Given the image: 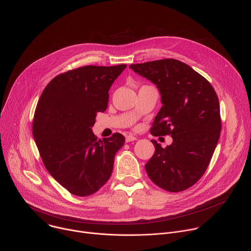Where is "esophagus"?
Segmentation results:
<instances>
[{
  "instance_id": "34e87169",
  "label": "esophagus",
  "mask_w": 251,
  "mask_h": 251,
  "mask_svg": "<svg viewBox=\"0 0 251 251\" xmlns=\"http://www.w3.org/2000/svg\"><path fill=\"white\" fill-rule=\"evenodd\" d=\"M137 140V138L135 137V136H133V135H128V136H126V142L128 143V142H132V141H136Z\"/></svg>"
}]
</instances>
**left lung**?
Instances as JSON below:
<instances>
[{
    "instance_id": "8db88e82",
    "label": "left lung",
    "mask_w": 251,
    "mask_h": 251,
    "mask_svg": "<svg viewBox=\"0 0 251 251\" xmlns=\"http://www.w3.org/2000/svg\"><path fill=\"white\" fill-rule=\"evenodd\" d=\"M135 74L156 85L162 107L151 134L171 135L163 148L151 140L155 153L145 165L160 188L176 193L195 185L205 172L220 139V102L211 84L188 64L172 58L136 63Z\"/></svg>"
}]
</instances>
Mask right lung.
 <instances>
[{"instance_id": "right-lung-1", "label": "right lung", "mask_w": 251, "mask_h": 251, "mask_svg": "<svg viewBox=\"0 0 251 251\" xmlns=\"http://www.w3.org/2000/svg\"><path fill=\"white\" fill-rule=\"evenodd\" d=\"M127 67L87 65L55 76L43 91L34 112L32 136L49 173L70 194L87 197L112 174L124 145L119 133L97 139V112L107 109L109 89Z\"/></svg>"}]
</instances>
